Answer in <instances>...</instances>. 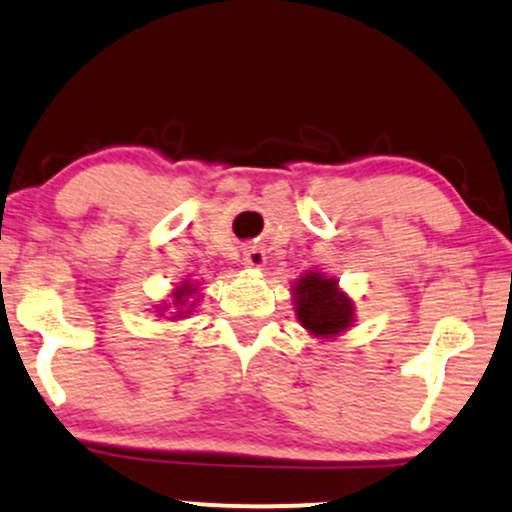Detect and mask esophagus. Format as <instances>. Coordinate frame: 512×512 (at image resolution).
Returning <instances> with one entry per match:
<instances>
[{"instance_id":"obj_1","label":"esophagus","mask_w":512,"mask_h":512,"mask_svg":"<svg viewBox=\"0 0 512 512\" xmlns=\"http://www.w3.org/2000/svg\"><path fill=\"white\" fill-rule=\"evenodd\" d=\"M244 266L254 268V270H263L266 268V251L263 246H246L244 249Z\"/></svg>"}]
</instances>
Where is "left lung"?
I'll return each mask as SVG.
<instances>
[{
	"instance_id": "left-lung-1",
	"label": "left lung",
	"mask_w": 512,
	"mask_h": 512,
	"mask_svg": "<svg viewBox=\"0 0 512 512\" xmlns=\"http://www.w3.org/2000/svg\"><path fill=\"white\" fill-rule=\"evenodd\" d=\"M292 304L302 326L311 338L335 340L357 321L354 299L340 287L338 278L318 270H306L292 282Z\"/></svg>"
}]
</instances>
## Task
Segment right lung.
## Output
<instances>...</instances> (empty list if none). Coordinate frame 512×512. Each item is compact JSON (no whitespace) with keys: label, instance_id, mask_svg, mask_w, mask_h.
Masks as SVG:
<instances>
[{"label":"right lung","instance_id":"1","mask_svg":"<svg viewBox=\"0 0 512 512\" xmlns=\"http://www.w3.org/2000/svg\"><path fill=\"white\" fill-rule=\"evenodd\" d=\"M198 302H201V282L186 278L172 287L170 294H167V299H160V302L153 306V314L155 316L170 314L167 321L177 323L194 314Z\"/></svg>","mask_w":512,"mask_h":512}]
</instances>
